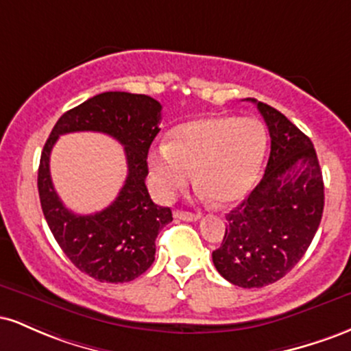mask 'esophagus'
Here are the masks:
<instances>
[{
  "label": "esophagus",
  "instance_id": "esophagus-1",
  "mask_svg": "<svg viewBox=\"0 0 351 351\" xmlns=\"http://www.w3.org/2000/svg\"><path fill=\"white\" fill-rule=\"evenodd\" d=\"M175 217H178V219H183V221H198L199 219V215H196V213H189V211H175Z\"/></svg>",
  "mask_w": 351,
  "mask_h": 351
}]
</instances>
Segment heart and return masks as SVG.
<instances>
[{
  "mask_svg": "<svg viewBox=\"0 0 351 351\" xmlns=\"http://www.w3.org/2000/svg\"><path fill=\"white\" fill-rule=\"evenodd\" d=\"M267 138L257 120L199 117L173 128L168 145L148 156L155 193L170 199L193 178L201 199L219 206L239 203L259 178Z\"/></svg>",
  "mask_w": 351,
  "mask_h": 351,
  "instance_id": "heart-1",
  "label": "heart"
}]
</instances>
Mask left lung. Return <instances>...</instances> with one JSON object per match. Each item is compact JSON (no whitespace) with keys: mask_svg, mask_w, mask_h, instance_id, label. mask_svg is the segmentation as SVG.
<instances>
[{"mask_svg":"<svg viewBox=\"0 0 351 351\" xmlns=\"http://www.w3.org/2000/svg\"><path fill=\"white\" fill-rule=\"evenodd\" d=\"M251 100L271 135L263 180L228 213L213 263L224 279L252 289L277 282L302 259L324 213V178L313 143L279 110Z\"/></svg>","mask_w":351,"mask_h":351,"instance_id":"left-lung-1","label":"left lung"}]
</instances>
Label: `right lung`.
<instances>
[{
	"instance_id": "add662e5",
	"label": "right lung",
	"mask_w": 351,
	"mask_h": 351,
	"mask_svg": "<svg viewBox=\"0 0 351 351\" xmlns=\"http://www.w3.org/2000/svg\"><path fill=\"white\" fill-rule=\"evenodd\" d=\"M158 100L128 92H104L71 108L58 120L44 145L38 171L44 217L71 263L99 282H130L155 261V239L171 223V209L156 206L148 195L147 156L160 132ZM100 131L124 145L129 175L110 207L94 215H75L58 199L50 180L49 158L60 134Z\"/></svg>"
}]
</instances>
